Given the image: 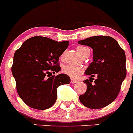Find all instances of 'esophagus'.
<instances>
[{
  "label": "esophagus",
  "mask_w": 133,
  "mask_h": 133,
  "mask_svg": "<svg viewBox=\"0 0 133 133\" xmlns=\"http://www.w3.org/2000/svg\"><path fill=\"white\" fill-rule=\"evenodd\" d=\"M77 82H78V81H77V80L73 79V78H72V79H71V81H70V83H72V84H75V83H77Z\"/></svg>",
  "instance_id": "1"
}]
</instances>
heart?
<instances>
[{"label": "heart", "instance_id": "b5f03b06", "mask_svg": "<svg viewBox=\"0 0 133 133\" xmlns=\"http://www.w3.org/2000/svg\"><path fill=\"white\" fill-rule=\"evenodd\" d=\"M77 52L81 56H84L89 49L87 47H84V46H78L77 48ZM63 58H64V54H62L61 56V58L63 59ZM62 70L64 74L67 75L68 76L72 77V78H77L81 75V72H83V69L81 67L71 65V64L64 65L63 66Z\"/></svg>", "mask_w": 133, "mask_h": 133}]
</instances>
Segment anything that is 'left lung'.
I'll list each match as a JSON object with an SVG mask.
<instances>
[{"label":"left lung","mask_w":133,"mask_h":133,"mask_svg":"<svg viewBox=\"0 0 133 133\" xmlns=\"http://www.w3.org/2000/svg\"><path fill=\"white\" fill-rule=\"evenodd\" d=\"M78 44L93 50V61L85 71L90 79L84 81L87 89L79 96L81 103L89 109L105 107L118 96L127 75L126 56L117 41L109 36H95L79 41ZM97 76L92 83L91 79Z\"/></svg>","instance_id":"obj_1"}]
</instances>
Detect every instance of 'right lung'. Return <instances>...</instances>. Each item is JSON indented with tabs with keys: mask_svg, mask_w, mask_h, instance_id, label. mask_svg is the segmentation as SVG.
Returning <instances> with one entry per match:
<instances>
[{
	"mask_svg": "<svg viewBox=\"0 0 133 133\" xmlns=\"http://www.w3.org/2000/svg\"><path fill=\"white\" fill-rule=\"evenodd\" d=\"M69 43L36 36L24 41L16 50L12 73L19 97L29 107L38 110L49 109L56 101L57 88L70 83V77L65 74L52 75V72L61 70L59 56Z\"/></svg>",
	"mask_w": 133,
	"mask_h": 133,
	"instance_id": "add662e5",
	"label": "right lung"
}]
</instances>
